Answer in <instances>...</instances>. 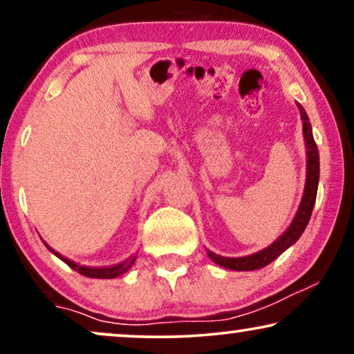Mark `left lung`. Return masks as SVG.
<instances>
[{
    "label": "left lung",
    "instance_id": "left-lung-1",
    "mask_svg": "<svg viewBox=\"0 0 354 354\" xmlns=\"http://www.w3.org/2000/svg\"><path fill=\"white\" fill-rule=\"evenodd\" d=\"M299 114H301L303 120V137L304 145H306V183H304V192L301 203H299L297 214H295L292 224L272 245L268 248L258 251L254 254L243 256V258H225V256H219L212 251L207 250V256L214 261L216 264L222 266L225 269L232 270H256L264 268L277 259L285 250H288L297 240L301 236V234L306 229L309 219H311L314 203H316L317 195V185H319V151L313 137V127L309 124V118L306 111L299 103H297Z\"/></svg>",
    "mask_w": 354,
    "mask_h": 354
}]
</instances>
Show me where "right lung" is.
Returning a JSON list of instances; mask_svg holds the SVG:
<instances>
[{
	"label": "right lung",
	"instance_id": "add662e5",
	"mask_svg": "<svg viewBox=\"0 0 354 354\" xmlns=\"http://www.w3.org/2000/svg\"><path fill=\"white\" fill-rule=\"evenodd\" d=\"M43 243H45V241H43ZM45 246H46L48 250L51 251L53 254H56L57 258H59L61 261H64V263H66L67 266H69L71 269H74V270H77V272H79V274L85 275V277H91V279H114V277H119V275H122V274L127 272V270L133 266L135 259H137V256H130V258L122 261V263L114 264V266H109V268H86V266L75 264L74 261L67 259V258H64V256H62V254L56 253V251L53 250L51 246H48L46 243H45Z\"/></svg>",
	"mask_w": 354,
	"mask_h": 354
}]
</instances>
